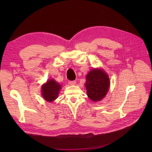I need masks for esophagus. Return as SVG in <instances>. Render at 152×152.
Instances as JSON below:
<instances>
[{
	"mask_svg": "<svg viewBox=\"0 0 152 152\" xmlns=\"http://www.w3.org/2000/svg\"><path fill=\"white\" fill-rule=\"evenodd\" d=\"M68 83L70 85H75L76 84V81L75 80H70V81H68Z\"/></svg>",
	"mask_w": 152,
	"mask_h": 152,
	"instance_id": "1",
	"label": "esophagus"
}]
</instances>
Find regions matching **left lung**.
I'll return each mask as SVG.
<instances>
[{
	"label": "left lung",
	"mask_w": 152,
	"mask_h": 152,
	"mask_svg": "<svg viewBox=\"0 0 152 152\" xmlns=\"http://www.w3.org/2000/svg\"><path fill=\"white\" fill-rule=\"evenodd\" d=\"M87 94L93 102H98L107 94L110 86L108 75L102 70L93 69L86 76Z\"/></svg>",
	"instance_id": "8db88e82"
}]
</instances>
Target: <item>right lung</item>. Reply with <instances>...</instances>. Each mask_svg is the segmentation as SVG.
Masks as SVG:
<instances>
[{
  "mask_svg": "<svg viewBox=\"0 0 152 152\" xmlns=\"http://www.w3.org/2000/svg\"><path fill=\"white\" fill-rule=\"evenodd\" d=\"M61 87V85L57 83L54 79L48 80L47 83L42 87V97L47 102H53L58 98Z\"/></svg>",
  "mask_w": 152,
  "mask_h": 152,
  "instance_id": "add662e5",
  "label": "right lung"
}]
</instances>
